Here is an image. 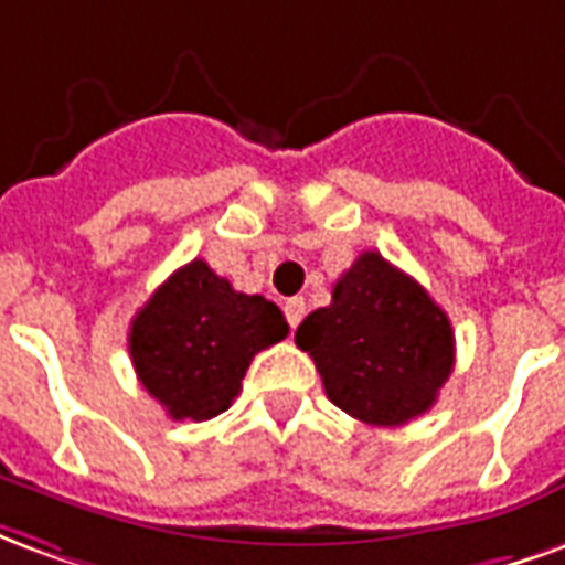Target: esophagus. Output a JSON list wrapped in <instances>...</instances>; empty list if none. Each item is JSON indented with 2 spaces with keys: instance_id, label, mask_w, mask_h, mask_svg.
I'll use <instances>...</instances> for the list:
<instances>
[{
  "instance_id": "obj_1",
  "label": "esophagus",
  "mask_w": 565,
  "mask_h": 565,
  "mask_svg": "<svg viewBox=\"0 0 565 565\" xmlns=\"http://www.w3.org/2000/svg\"><path fill=\"white\" fill-rule=\"evenodd\" d=\"M284 315H287V323L296 330V327L302 323V318H306V299H302V296L287 299V302H284Z\"/></svg>"
}]
</instances>
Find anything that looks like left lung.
<instances>
[{"label":"left lung","mask_w":565,"mask_h":565,"mask_svg":"<svg viewBox=\"0 0 565 565\" xmlns=\"http://www.w3.org/2000/svg\"><path fill=\"white\" fill-rule=\"evenodd\" d=\"M296 344L315 360L330 403L372 426L429 412L454 369L448 315L379 250L356 257L330 306L299 323Z\"/></svg>","instance_id":"1"}]
</instances>
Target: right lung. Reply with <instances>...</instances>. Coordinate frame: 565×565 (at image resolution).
Returning a JSON list of instances; mask_svg holds the SVG:
<instances>
[{
  "mask_svg": "<svg viewBox=\"0 0 565 565\" xmlns=\"http://www.w3.org/2000/svg\"><path fill=\"white\" fill-rule=\"evenodd\" d=\"M287 332L275 302L238 294L205 259H193L132 318L129 356L172 420H209L233 405L250 360Z\"/></svg>",
  "mask_w": 565,
  "mask_h": 565,
  "instance_id": "right-lung-1",
  "label": "right lung"
}]
</instances>
